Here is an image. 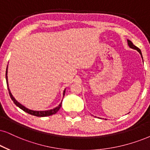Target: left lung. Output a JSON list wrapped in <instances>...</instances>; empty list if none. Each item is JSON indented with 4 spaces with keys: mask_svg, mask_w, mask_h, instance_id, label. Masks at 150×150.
I'll use <instances>...</instances> for the list:
<instances>
[{
    "mask_svg": "<svg viewBox=\"0 0 150 150\" xmlns=\"http://www.w3.org/2000/svg\"><path fill=\"white\" fill-rule=\"evenodd\" d=\"M127 43H128V45H129V48H132V49H134V50H137L138 52H139L140 54H141V57H142V59H143V56H142V53H141V50H140V49L138 48V47H136V45H134L133 44V43H132V41H131L130 40H129V39H127ZM105 120H107V119H105Z\"/></svg>",
    "mask_w": 150,
    "mask_h": 150,
    "instance_id": "obj_1",
    "label": "left lung"
}]
</instances>
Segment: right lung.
Segmentation results:
<instances>
[{
	"mask_svg": "<svg viewBox=\"0 0 150 150\" xmlns=\"http://www.w3.org/2000/svg\"><path fill=\"white\" fill-rule=\"evenodd\" d=\"M7 68H8V65L7 66V69H6V74H5V78H6V81H7V88H8V91H9V96H10L11 99L12 100V101L14 102V103L16 105L17 107H19L21 109H22L23 111H24L25 112L29 113V114H31L33 115H35V116H37V117H45V116H49V115H53V114H55V113L57 112V111L59 110L60 107H62V101L61 103L57 107L54 108V109H50V110H46V111H34V110H31V109H28V108H26L25 106L22 105L21 104L19 103L17 100L15 99L14 98V96H12V93H11L10 90H9V86H8V79H7ZM65 92H66V88L64 89V93H63V98L64 96V95H65Z\"/></svg>",
	"mask_w": 150,
	"mask_h": 150,
	"instance_id": "obj_1",
	"label": "right lung"
}]
</instances>
